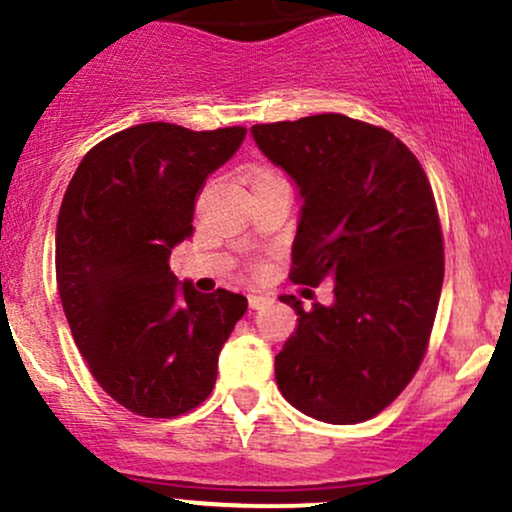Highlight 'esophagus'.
Returning <instances> with one entry per match:
<instances>
[{
	"instance_id": "obj_1",
	"label": "esophagus",
	"mask_w": 512,
	"mask_h": 512,
	"mask_svg": "<svg viewBox=\"0 0 512 512\" xmlns=\"http://www.w3.org/2000/svg\"><path fill=\"white\" fill-rule=\"evenodd\" d=\"M269 301H272V298L264 296V293H250V296H248V303H250L252 310H260L262 305H267Z\"/></svg>"
}]
</instances>
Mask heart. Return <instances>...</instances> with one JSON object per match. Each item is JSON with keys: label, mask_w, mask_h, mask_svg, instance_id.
<instances>
[{"label": "heart", "mask_w": 512, "mask_h": 512, "mask_svg": "<svg viewBox=\"0 0 512 512\" xmlns=\"http://www.w3.org/2000/svg\"><path fill=\"white\" fill-rule=\"evenodd\" d=\"M264 178H274L272 170H257V173H255V182H257V180H264Z\"/></svg>", "instance_id": "obj_1"}]
</instances>
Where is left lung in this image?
I'll return each mask as SVG.
<instances>
[{
	"label": "left lung",
	"mask_w": 512,
	"mask_h": 512,
	"mask_svg": "<svg viewBox=\"0 0 512 512\" xmlns=\"http://www.w3.org/2000/svg\"><path fill=\"white\" fill-rule=\"evenodd\" d=\"M301 197L296 284H334L303 310L274 373L291 407L325 424L373 419L424 358L443 289V236L416 156L387 129L339 113L250 129Z\"/></svg>",
	"instance_id": "obj_1"
}]
</instances>
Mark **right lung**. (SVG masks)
Here are the masks:
<instances>
[{
    "label": "right lung",
    "mask_w": 512,
    "mask_h": 512,
    "mask_svg": "<svg viewBox=\"0 0 512 512\" xmlns=\"http://www.w3.org/2000/svg\"><path fill=\"white\" fill-rule=\"evenodd\" d=\"M245 132L122 129L88 151L64 192L55 233L64 315L98 385L139 416L170 419L202 404L248 310L240 293H199L170 272V252L195 233L204 182Z\"/></svg>",
    "instance_id": "right-lung-1"
}]
</instances>
